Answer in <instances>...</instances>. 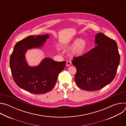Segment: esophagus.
<instances>
[{
    "label": "esophagus",
    "instance_id": "1",
    "mask_svg": "<svg viewBox=\"0 0 126 126\" xmlns=\"http://www.w3.org/2000/svg\"><path fill=\"white\" fill-rule=\"evenodd\" d=\"M71 65V62L70 61H67L66 62V65H67V66H70Z\"/></svg>",
    "mask_w": 126,
    "mask_h": 126
}]
</instances>
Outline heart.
I'll list each match as a JSON object with an SVG mask.
<instances>
[{"label": "heart", "mask_w": 126, "mask_h": 126, "mask_svg": "<svg viewBox=\"0 0 126 126\" xmlns=\"http://www.w3.org/2000/svg\"><path fill=\"white\" fill-rule=\"evenodd\" d=\"M69 48H72L71 53L72 56H80L85 52L87 49L88 43L83 39H76L68 45Z\"/></svg>", "instance_id": "b5f03b06"}]
</instances>
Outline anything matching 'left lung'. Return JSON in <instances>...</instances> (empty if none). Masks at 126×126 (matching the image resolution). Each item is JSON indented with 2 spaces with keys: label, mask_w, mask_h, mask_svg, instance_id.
Here are the masks:
<instances>
[{
  "label": "left lung",
  "mask_w": 126,
  "mask_h": 126,
  "mask_svg": "<svg viewBox=\"0 0 126 126\" xmlns=\"http://www.w3.org/2000/svg\"><path fill=\"white\" fill-rule=\"evenodd\" d=\"M96 46L72 61L77 69L75 81L86 91H97L115 78L120 56L116 42L102 33L95 36Z\"/></svg>",
  "instance_id": "left-lung-1"
}]
</instances>
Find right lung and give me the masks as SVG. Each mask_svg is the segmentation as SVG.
I'll list each match as a JSON object with an SVG mask.
<instances>
[{"label":"right lung","instance_id":"add662e5","mask_svg":"<svg viewBox=\"0 0 126 126\" xmlns=\"http://www.w3.org/2000/svg\"><path fill=\"white\" fill-rule=\"evenodd\" d=\"M48 38V34L25 38L17 42L10 56V67L15 83L20 88L33 94H45L51 91L66 64V61L57 62L45 58L37 66L28 65L25 56L27 51L41 47Z\"/></svg>","mask_w":126,"mask_h":126}]
</instances>
